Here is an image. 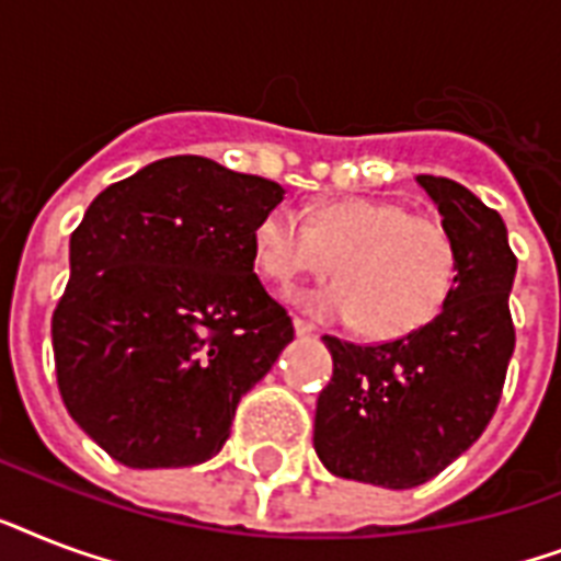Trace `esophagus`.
Wrapping results in <instances>:
<instances>
[{
	"label": "esophagus",
	"mask_w": 561,
	"mask_h": 561,
	"mask_svg": "<svg viewBox=\"0 0 561 561\" xmlns=\"http://www.w3.org/2000/svg\"><path fill=\"white\" fill-rule=\"evenodd\" d=\"M294 332H297V337H314L317 329L311 323H306V320H294Z\"/></svg>",
	"instance_id": "34e87169"
}]
</instances>
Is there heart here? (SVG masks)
I'll return each mask as SVG.
<instances>
[{
  "label": "heart",
  "instance_id": "b5f03b06",
  "mask_svg": "<svg viewBox=\"0 0 561 561\" xmlns=\"http://www.w3.org/2000/svg\"><path fill=\"white\" fill-rule=\"evenodd\" d=\"M253 250L282 288L323 276L334 262L337 279L299 294L297 306L317 320L355 323L369 341H399L434 323L460 279L451 232L392 201H325L308 220L279 206L255 224Z\"/></svg>",
  "mask_w": 561,
  "mask_h": 561
}]
</instances>
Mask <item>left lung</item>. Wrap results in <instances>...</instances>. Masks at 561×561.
<instances>
[{"label": "left lung", "mask_w": 561, "mask_h": 561, "mask_svg": "<svg viewBox=\"0 0 561 561\" xmlns=\"http://www.w3.org/2000/svg\"><path fill=\"white\" fill-rule=\"evenodd\" d=\"M460 250L448 306L416 334L355 346L325 334L332 381L317 399L314 451L337 478L413 489L478 443L504 390L515 350L506 224L478 194L419 174Z\"/></svg>", "instance_id": "obj_1"}]
</instances>
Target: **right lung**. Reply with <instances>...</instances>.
<instances>
[{"mask_svg":"<svg viewBox=\"0 0 561 561\" xmlns=\"http://www.w3.org/2000/svg\"><path fill=\"white\" fill-rule=\"evenodd\" d=\"M279 183L169 157L113 183L69 238L51 317L69 416L130 469H183L224 448L241 396L294 341L253 273L255 224Z\"/></svg>","mask_w":561,"mask_h":561,"instance_id":"obj_1","label":"right lung"}]
</instances>
